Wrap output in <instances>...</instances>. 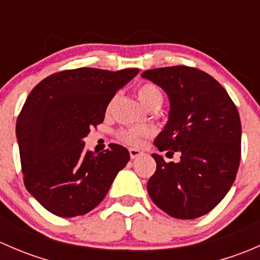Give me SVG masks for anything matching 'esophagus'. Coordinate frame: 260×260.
Listing matches in <instances>:
<instances>
[{"instance_id": "1", "label": "esophagus", "mask_w": 260, "mask_h": 260, "mask_svg": "<svg viewBox=\"0 0 260 260\" xmlns=\"http://www.w3.org/2000/svg\"><path fill=\"white\" fill-rule=\"evenodd\" d=\"M129 154H131V158L135 159V158H137V157L142 156L143 152L140 151V149H137V148H129Z\"/></svg>"}]
</instances>
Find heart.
<instances>
[{"mask_svg":"<svg viewBox=\"0 0 260 260\" xmlns=\"http://www.w3.org/2000/svg\"><path fill=\"white\" fill-rule=\"evenodd\" d=\"M137 95L141 103L146 108L159 107L162 104V101H164V94H162L161 89L153 83H145L138 86ZM149 133H151V131L148 128L131 127L120 129L118 132V138H119L120 142L125 143V145L138 146L141 145L143 138L149 136Z\"/></svg>","mask_w":260,"mask_h":260,"instance_id":"obj_1","label":"heart"}]
</instances>
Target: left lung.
<instances>
[{"mask_svg":"<svg viewBox=\"0 0 260 260\" xmlns=\"http://www.w3.org/2000/svg\"><path fill=\"white\" fill-rule=\"evenodd\" d=\"M142 77L166 91L171 107L154 146L181 154L177 164L152 154L157 167L147 183L149 198L176 219L203 216L225 198L237 177L242 153L239 112L226 90L196 68H158Z\"/></svg>","mask_w":260,"mask_h":260,"instance_id":"1","label":"left lung"}]
</instances>
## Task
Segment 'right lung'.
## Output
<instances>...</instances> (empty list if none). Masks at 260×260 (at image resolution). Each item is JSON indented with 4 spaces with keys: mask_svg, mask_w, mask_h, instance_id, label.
I'll list each match as a JSON object with an SVG mask.
<instances>
[{
    "mask_svg": "<svg viewBox=\"0 0 260 260\" xmlns=\"http://www.w3.org/2000/svg\"><path fill=\"white\" fill-rule=\"evenodd\" d=\"M138 72L64 70L28 94L16 122L23 182L51 214L74 217L93 210L129 161L123 146L113 143L95 154L84 148V138L103 122L118 89Z\"/></svg>",
    "mask_w": 260,
    "mask_h": 260,
    "instance_id": "right-lung-1",
    "label": "right lung"
}]
</instances>
